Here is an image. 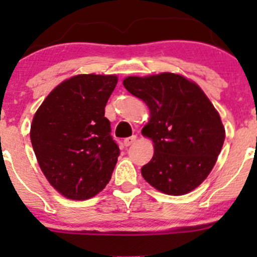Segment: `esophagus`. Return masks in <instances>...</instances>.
<instances>
[{"mask_svg": "<svg viewBox=\"0 0 257 257\" xmlns=\"http://www.w3.org/2000/svg\"><path fill=\"white\" fill-rule=\"evenodd\" d=\"M136 141H137V137L132 136V137H129V138L124 139V145H125V147H131L132 144L136 143Z\"/></svg>", "mask_w": 257, "mask_h": 257, "instance_id": "34e87169", "label": "esophagus"}]
</instances>
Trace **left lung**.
<instances>
[{
  "label": "left lung",
  "instance_id": "left-lung-1",
  "mask_svg": "<svg viewBox=\"0 0 257 257\" xmlns=\"http://www.w3.org/2000/svg\"><path fill=\"white\" fill-rule=\"evenodd\" d=\"M129 93L149 107L143 136L154 143V155L142 175L168 195L198 188L216 163L225 141L219 113L196 83L175 73L126 77Z\"/></svg>",
  "mask_w": 257,
  "mask_h": 257
}]
</instances>
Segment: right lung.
Listing matches in <instances>:
<instances>
[{
	"instance_id": "1",
	"label": "right lung",
	"mask_w": 257,
	"mask_h": 257,
	"mask_svg": "<svg viewBox=\"0 0 257 257\" xmlns=\"http://www.w3.org/2000/svg\"><path fill=\"white\" fill-rule=\"evenodd\" d=\"M116 76L78 74L57 85L33 116L31 142L41 170L58 193L85 200L112 178L119 147L104 108Z\"/></svg>"
}]
</instances>
